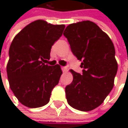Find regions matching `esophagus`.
I'll use <instances>...</instances> for the list:
<instances>
[{"mask_svg":"<svg viewBox=\"0 0 128 128\" xmlns=\"http://www.w3.org/2000/svg\"><path fill=\"white\" fill-rule=\"evenodd\" d=\"M62 71H63V72H66V68L65 66H62Z\"/></svg>","mask_w":128,"mask_h":128,"instance_id":"esophagus-1","label":"esophagus"}]
</instances>
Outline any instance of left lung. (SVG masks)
Instances as JSON below:
<instances>
[{
  "label": "left lung",
  "mask_w": 128,
  "mask_h": 128,
  "mask_svg": "<svg viewBox=\"0 0 128 128\" xmlns=\"http://www.w3.org/2000/svg\"><path fill=\"white\" fill-rule=\"evenodd\" d=\"M64 36L84 69L82 74L70 70L73 80L65 88L67 102L76 110H92L103 103L114 88L118 70L114 45L105 32L90 20L70 24Z\"/></svg>",
  "instance_id": "left-lung-1"
}]
</instances>
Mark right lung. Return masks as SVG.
<instances>
[{"label":"right lung","instance_id":"right-lung-1","mask_svg":"<svg viewBox=\"0 0 128 128\" xmlns=\"http://www.w3.org/2000/svg\"><path fill=\"white\" fill-rule=\"evenodd\" d=\"M64 28L63 24L38 20L26 26L13 39L7 76L10 89L24 106L36 108L50 102L62 71L58 64L49 66L43 62L50 58L52 46L62 36Z\"/></svg>","mask_w":128,"mask_h":128}]
</instances>
